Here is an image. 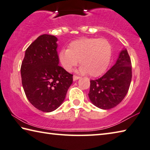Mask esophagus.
<instances>
[{
    "instance_id": "obj_1",
    "label": "esophagus",
    "mask_w": 150,
    "mask_h": 150,
    "mask_svg": "<svg viewBox=\"0 0 150 150\" xmlns=\"http://www.w3.org/2000/svg\"><path fill=\"white\" fill-rule=\"evenodd\" d=\"M79 78H80V77L78 76L74 75V76H73V80H74V81H76V80H77L79 79Z\"/></svg>"
}]
</instances>
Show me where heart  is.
Instances as JSON below:
<instances>
[{
  "instance_id": "b5f03b06",
  "label": "heart",
  "mask_w": 150,
  "mask_h": 150,
  "mask_svg": "<svg viewBox=\"0 0 150 150\" xmlns=\"http://www.w3.org/2000/svg\"><path fill=\"white\" fill-rule=\"evenodd\" d=\"M112 53L111 43L106 39L82 38L71 42L68 49H63L59 53L62 67L70 72L79 63V72L90 76H99L105 72Z\"/></svg>"
}]
</instances>
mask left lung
I'll list each match as a JSON object with an SVG mask.
<instances>
[{
	"mask_svg": "<svg viewBox=\"0 0 150 150\" xmlns=\"http://www.w3.org/2000/svg\"><path fill=\"white\" fill-rule=\"evenodd\" d=\"M132 80V64L127 50L120 52L115 64L100 78L90 80L89 98L102 109H112L121 102Z\"/></svg>",
	"mask_w": 150,
	"mask_h": 150,
	"instance_id": "1",
	"label": "left lung"
}]
</instances>
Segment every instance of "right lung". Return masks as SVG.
Returning a JSON list of instances; mask_svg holds the SVG:
<instances>
[{"label":"right lung","instance_id":"obj_1","mask_svg":"<svg viewBox=\"0 0 150 150\" xmlns=\"http://www.w3.org/2000/svg\"><path fill=\"white\" fill-rule=\"evenodd\" d=\"M57 38L39 36L25 52L21 66L22 86L29 101L43 112L57 109L64 101L73 75L59 65Z\"/></svg>","mask_w":150,"mask_h":150}]
</instances>
